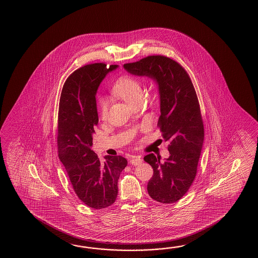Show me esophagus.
Returning <instances> with one entry per match:
<instances>
[{"label":"esophagus","mask_w":258,"mask_h":258,"mask_svg":"<svg viewBox=\"0 0 258 258\" xmlns=\"http://www.w3.org/2000/svg\"><path fill=\"white\" fill-rule=\"evenodd\" d=\"M142 161V159L139 156H133L132 159H130V164L137 166V165L141 164Z\"/></svg>","instance_id":"1"}]
</instances>
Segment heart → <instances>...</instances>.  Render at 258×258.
Masks as SVG:
<instances>
[{
  "label": "heart",
  "mask_w": 258,
  "mask_h": 258,
  "mask_svg": "<svg viewBox=\"0 0 258 258\" xmlns=\"http://www.w3.org/2000/svg\"><path fill=\"white\" fill-rule=\"evenodd\" d=\"M110 91L113 95L124 99L130 105H134L142 98V86L135 77L122 76L119 77L112 85ZM98 108L100 118L104 119L108 112V102L103 98L98 101Z\"/></svg>",
  "instance_id": "1"
}]
</instances>
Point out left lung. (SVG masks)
I'll use <instances>...</instances> for the list:
<instances>
[{
    "mask_svg": "<svg viewBox=\"0 0 258 258\" xmlns=\"http://www.w3.org/2000/svg\"><path fill=\"white\" fill-rule=\"evenodd\" d=\"M123 68L134 76L149 77L159 86L158 125L165 140L170 141V157L163 162L154 154L144 158L154 170L148 192L159 203H174L192 185L203 147V120L196 90L182 66L165 56H148Z\"/></svg>",
    "mask_w": 258,
    "mask_h": 258,
    "instance_id": "left-lung-1",
    "label": "left lung"
}]
</instances>
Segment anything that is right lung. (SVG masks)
I'll return each instance as SVG.
<instances>
[{
  "label": "right lung",
  "instance_id": "1",
  "mask_svg": "<svg viewBox=\"0 0 258 258\" xmlns=\"http://www.w3.org/2000/svg\"><path fill=\"white\" fill-rule=\"evenodd\" d=\"M118 68L105 63L83 66L66 79L58 114V153L74 191L91 209L115 202L118 179L126 167L121 156H106L100 162L91 150L94 127L99 122L96 94L106 76Z\"/></svg>",
  "mask_w": 258,
  "mask_h": 258
}]
</instances>
